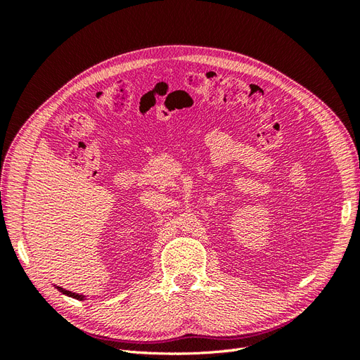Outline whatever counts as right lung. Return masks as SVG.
<instances>
[{
  "instance_id": "right-lung-1",
  "label": "right lung",
  "mask_w": 360,
  "mask_h": 360,
  "mask_svg": "<svg viewBox=\"0 0 360 360\" xmlns=\"http://www.w3.org/2000/svg\"><path fill=\"white\" fill-rule=\"evenodd\" d=\"M60 288V287H58ZM61 290V288H60ZM64 294H68V296H72V297H76V299H82V296H79V294H75V292H70V291H66V290H61Z\"/></svg>"
}]
</instances>
